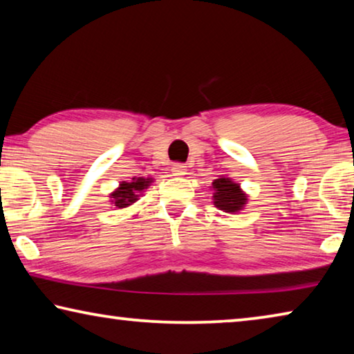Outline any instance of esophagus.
I'll return each instance as SVG.
<instances>
[{
	"label": "esophagus",
	"instance_id": "34e87169",
	"mask_svg": "<svg viewBox=\"0 0 354 354\" xmlns=\"http://www.w3.org/2000/svg\"><path fill=\"white\" fill-rule=\"evenodd\" d=\"M185 164H181V162H176V164H173V167H171V171H173V175L175 176H183V175H185Z\"/></svg>",
	"mask_w": 354,
	"mask_h": 354
}]
</instances>
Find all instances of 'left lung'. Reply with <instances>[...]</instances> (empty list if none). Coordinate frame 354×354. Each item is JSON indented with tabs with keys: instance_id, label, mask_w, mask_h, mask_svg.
<instances>
[{
	"instance_id": "8db88e82",
	"label": "left lung",
	"mask_w": 354,
	"mask_h": 354,
	"mask_svg": "<svg viewBox=\"0 0 354 354\" xmlns=\"http://www.w3.org/2000/svg\"><path fill=\"white\" fill-rule=\"evenodd\" d=\"M214 185V205L225 212H237L245 206L247 196L242 194L239 184L232 183L230 178H218Z\"/></svg>"
}]
</instances>
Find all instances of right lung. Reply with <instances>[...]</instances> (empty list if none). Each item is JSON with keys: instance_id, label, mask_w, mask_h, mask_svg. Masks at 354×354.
I'll return each mask as SVG.
<instances>
[{"instance_id": "add662e5", "label": "right lung", "mask_w": 354, "mask_h": 354, "mask_svg": "<svg viewBox=\"0 0 354 354\" xmlns=\"http://www.w3.org/2000/svg\"><path fill=\"white\" fill-rule=\"evenodd\" d=\"M151 179H145V178H133L131 183H122L120 187L113 192L111 195V198H113V205L117 207H127L129 205H133L134 201H137V196H139L140 192L143 189H147Z\"/></svg>"}]
</instances>
